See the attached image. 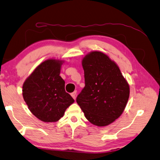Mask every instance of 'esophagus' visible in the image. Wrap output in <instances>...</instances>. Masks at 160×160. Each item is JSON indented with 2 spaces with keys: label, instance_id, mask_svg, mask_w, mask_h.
<instances>
[{
  "label": "esophagus",
  "instance_id": "1",
  "mask_svg": "<svg viewBox=\"0 0 160 160\" xmlns=\"http://www.w3.org/2000/svg\"><path fill=\"white\" fill-rule=\"evenodd\" d=\"M76 91H74V92H73V93H71V96H72V98H73L74 100H76Z\"/></svg>",
  "mask_w": 160,
  "mask_h": 160
}]
</instances>
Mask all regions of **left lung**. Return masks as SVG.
<instances>
[{
  "label": "left lung",
  "instance_id": "obj_1",
  "mask_svg": "<svg viewBox=\"0 0 160 160\" xmlns=\"http://www.w3.org/2000/svg\"><path fill=\"white\" fill-rule=\"evenodd\" d=\"M85 87L76 102L91 124L104 127L123 113L130 89L117 64L100 52H92L82 61Z\"/></svg>",
  "mask_w": 160,
  "mask_h": 160
}]
</instances>
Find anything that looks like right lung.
Listing matches in <instances>:
<instances>
[{"mask_svg": "<svg viewBox=\"0 0 160 160\" xmlns=\"http://www.w3.org/2000/svg\"><path fill=\"white\" fill-rule=\"evenodd\" d=\"M63 61L49 59L37 67L22 86L24 100L29 111L45 122L58 121L74 100L64 89L60 76Z\"/></svg>", "mask_w": 160, "mask_h": 160, "instance_id": "obj_1", "label": "right lung"}]
</instances>
